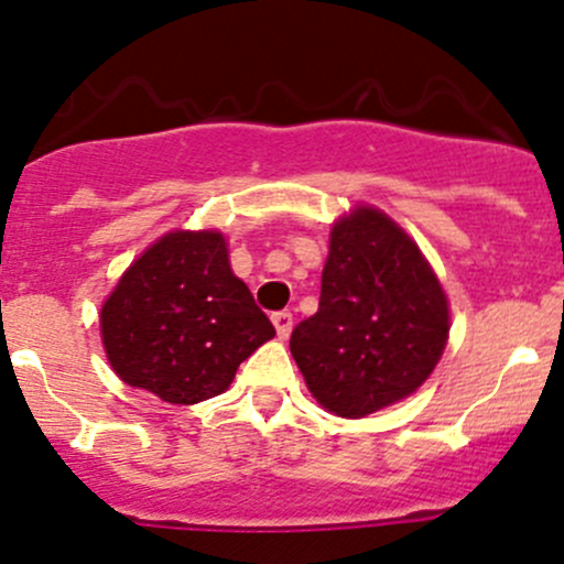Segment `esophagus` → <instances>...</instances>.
<instances>
[{"mask_svg": "<svg viewBox=\"0 0 564 564\" xmlns=\"http://www.w3.org/2000/svg\"><path fill=\"white\" fill-rule=\"evenodd\" d=\"M272 324H275V332L281 340H286L289 335H292V327H294V316L289 311H278L272 313Z\"/></svg>", "mask_w": 564, "mask_h": 564, "instance_id": "obj_1", "label": "esophagus"}]
</instances>
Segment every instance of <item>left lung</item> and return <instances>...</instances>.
<instances>
[{"label":"left lung","mask_w":564,"mask_h":564,"mask_svg":"<svg viewBox=\"0 0 564 564\" xmlns=\"http://www.w3.org/2000/svg\"><path fill=\"white\" fill-rule=\"evenodd\" d=\"M446 340V292L416 242L376 207L340 218L318 311L289 340L318 405L343 419L381 411L422 387Z\"/></svg>","instance_id":"8db88e82"}]
</instances>
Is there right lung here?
Masks as SVG:
<instances>
[{
	"label": "right lung",
	"instance_id": "obj_1",
	"mask_svg": "<svg viewBox=\"0 0 564 564\" xmlns=\"http://www.w3.org/2000/svg\"><path fill=\"white\" fill-rule=\"evenodd\" d=\"M108 359L129 387L173 405L221 394L275 327L229 267L221 232L164 235L99 313Z\"/></svg>",
	"mask_w": 564,
	"mask_h": 564
}]
</instances>
